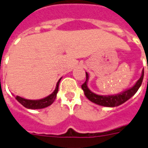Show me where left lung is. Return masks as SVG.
Instances as JSON below:
<instances>
[{
  "label": "left lung",
  "instance_id": "obj_1",
  "mask_svg": "<svg viewBox=\"0 0 148 148\" xmlns=\"http://www.w3.org/2000/svg\"><path fill=\"white\" fill-rule=\"evenodd\" d=\"M144 78V70L142 71V74L140 79L137 81V83L133 86L132 88L126 90L124 92L121 93L119 95H109V96H103V95H97L95 93L91 92L88 88L87 83L88 80V74L86 73V81L85 82L81 85V88L84 92V95L90 101H92L93 103H95L98 105L104 106V107H117L125 101L131 98L132 96L135 95L136 92L138 91L139 88L141 85Z\"/></svg>",
  "mask_w": 148,
  "mask_h": 148
}]
</instances>
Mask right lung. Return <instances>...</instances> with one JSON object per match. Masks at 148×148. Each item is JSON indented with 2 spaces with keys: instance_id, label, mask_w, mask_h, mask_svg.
Instances as JSON below:
<instances>
[{
  "instance_id": "obj_1",
  "label": "right lung",
  "mask_w": 148,
  "mask_h": 148,
  "mask_svg": "<svg viewBox=\"0 0 148 148\" xmlns=\"http://www.w3.org/2000/svg\"><path fill=\"white\" fill-rule=\"evenodd\" d=\"M60 79L57 83V86H56L54 91L49 96H47V97L40 99V100H27V99H24L23 97H19V96H16L15 98L24 107L29 108V109H41V108H47L53 103L56 97H57V93L58 91V87H59Z\"/></svg>"
}]
</instances>
